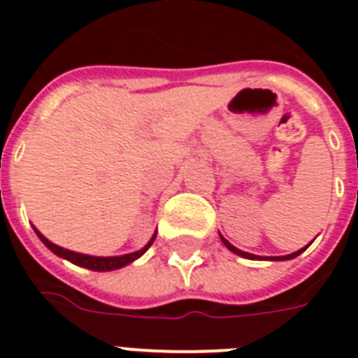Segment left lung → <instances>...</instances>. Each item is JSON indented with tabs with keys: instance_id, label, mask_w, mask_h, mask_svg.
Segmentation results:
<instances>
[{
	"instance_id": "left-lung-1",
	"label": "left lung",
	"mask_w": 358,
	"mask_h": 358,
	"mask_svg": "<svg viewBox=\"0 0 358 358\" xmlns=\"http://www.w3.org/2000/svg\"><path fill=\"white\" fill-rule=\"evenodd\" d=\"M220 238H222V242H223V244H225V248H227V250H231V252L236 253V255H240V257H245V259H261V257H257V255H253V253L242 252V250H238V248H234V245L231 244L229 240L223 238L222 234H220ZM302 252H304V250H299V252L289 253V255H278V257H264V259H266V261H287V259H294V257H296V255H299V253H302Z\"/></svg>"
}]
</instances>
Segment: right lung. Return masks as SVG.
Listing matches in <instances>:
<instances>
[{"mask_svg":"<svg viewBox=\"0 0 358 358\" xmlns=\"http://www.w3.org/2000/svg\"><path fill=\"white\" fill-rule=\"evenodd\" d=\"M35 229V227H34ZM35 233L37 236L41 238V242L50 250L52 253H56L58 257L62 259H67L69 263L73 264H78V266H84V268L88 270H95V272H110V270H118L122 266H127L129 263L136 261L138 257H143L146 250H148L152 242L155 240V233L154 236L150 238V242L144 245L143 250H138V252H133V253H125V255H114V257H95V255H86V253H78V252H71V250H65L62 245H56L54 242H50L48 238H45L43 234L35 229Z\"/></svg>","mask_w":358,"mask_h":358,"instance_id":"1","label":"right lung"}]
</instances>
